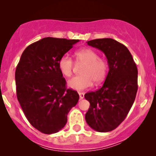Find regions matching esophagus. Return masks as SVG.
<instances>
[{
  "instance_id": "34e87169",
  "label": "esophagus",
  "mask_w": 156,
  "mask_h": 156,
  "mask_svg": "<svg viewBox=\"0 0 156 156\" xmlns=\"http://www.w3.org/2000/svg\"><path fill=\"white\" fill-rule=\"evenodd\" d=\"M78 94H79L80 100H82L84 98V93L83 92H78Z\"/></svg>"
}]
</instances>
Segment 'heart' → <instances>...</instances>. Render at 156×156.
Listing matches in <instances>:
<instances>
[{
  "label": "heart",
  "instance_id": "b5f03b06",
  "mask_svg": "<svg viewBox=\"0 0 156 156\" xmlns=\"http://www.w3.org/2000/svg\"><path fill=\"white\" fill-rule=\"evenodd\" d=\"M77 63L83 64L80 74L69 80L68 86L76 90H83L92 85L93 81L98 84L105 80L108 73V63L99 58L95 51L90 48H82L75 53ZM58 69L64 76L70 77L73 69V59L67 55L60 58L58 62Z\"/></svg>",
  "mask_w": 156,
  "mask_h": 156
}]
</instances>
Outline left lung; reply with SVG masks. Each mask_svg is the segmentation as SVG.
Returning a JSON list of instances; mask_svg holds the SVG:
<instances>
[{
	"instance_id": "left-lung-1",
	"label": "left lung",
	"mask_w": 156,
	"mask_h": 156,
	"mask_svg": "<svg viewBox=\"0 0 156 156\" xmlns=\"http://www.w3.org/2000/svg\"><path fill=\"white\" fill-rule=\"evenodd\" d=\"M87 44L105 53L109 71L103 87L84 95L90 103L85 119L97 131H112L122 122L135 101L138 89L136 64L128 48L114 39H93Z\"/></svg>"
}]
</instances>
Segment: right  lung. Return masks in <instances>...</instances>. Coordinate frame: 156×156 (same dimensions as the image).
Listing matches in <instances>:
<instances>
[{"label": "right lung", "mask_w": 156, "mask_h": 156, "mask_svg": "<svg viewBox=\"0 0 156 156\" xmlns=\"http://www.w3.org/2000/svg\"><path fill=\"white\" fill-rule=\"evenodd\" d=\"M78 39L46 37L28 45L15 71L17 98L34 128L45 134L57 133L67 122V114L79 99L66 87L58 69L62 56Z\"/></svg>", "instance_id": "add662e5"}]
</instances>
